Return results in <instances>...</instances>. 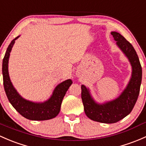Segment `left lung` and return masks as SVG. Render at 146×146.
I'll use <instances>...</instances> for the list:
<instances>
[{"instance_id": "1", "label": "left lung", "mask_w": 146, "mask_h": 146, "mask_svg": "<svg viewBox=\"0 0 146 146\" xmlns=\"http://www.w3.org/2000/svg\"><path fill=\"white\" fill-rule=\"evenodd\" d=\"M111 35L132 66V76L128 86L117 99L103 105L95 103L89 90L81 86V98L86 115L92 120L107 124L115 123L131 113L139 97L142 80L141 66L134 47L119 33L112 32Z\"/></svg>"}]
</instances>
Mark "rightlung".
Wrapping results in <instances>:
<instances>
[{
  "label": "right lung",
  "instance_id": "right-lung-1",
  "mask_svg": "<svg viewBox=\"0 0 146 146\" xmlns=\"http://www.w3.org/2000/svg\"><path fill=\"white\" fill-rule=\"evenodd\" d=\"M19 36L12 40L6 50L3 59V77L5 92L12 106L23 117L31 120H47L56 117L60 111L61 102L70 85L73 83L71 80H67L56 86L52 96L48 101L44 103H33L27 101L19 96L10 82L8 74V60L10 52Z\"/></svg>",
  "mask_w": 146,
  "mask_h": 146
}]
</instances>
